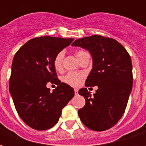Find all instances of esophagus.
<instances>
[{"instance_id": "obj_1", "label": "esophagus", "mask_w": 146, "mask_h": 146, "mask_svg": "<svg viewBox=\"0 0 146 146\" xmlns=\"http://www.w3.org/2000/svg\"><path fill=\"white\" fill-rule=\"evenodd\" d=\"M74 92H75V95H77V94H78V89H74Z\"/></svg>"}]
</instances>
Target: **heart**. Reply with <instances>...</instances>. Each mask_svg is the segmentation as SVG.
I'll use <instances>...</instances> for the list:
<instances>
[{"label":"heart","instance_id":"obj_1","mask_svg":"<svg viewBox=\"0 0 146 146\" xmlns=\"http://www.w3.org/2000/svg\"><path fill=\"white\" fill-rule=\"evenodd\" d=\"M88 54L86 51L84 50H77L75 52V54L79 59V61L82 58L84 55ZM62 62H63V53L62 52H59L58 53L53 61V64H54V67L57 71H60L62 69ZM84 74L82 73H73V72H70L63 77L64 82L68 84H70L73 87H77L79 85L81 80L84 78Z\"/></svg>","mask_w":146,"mask_h":146}]
</instances>
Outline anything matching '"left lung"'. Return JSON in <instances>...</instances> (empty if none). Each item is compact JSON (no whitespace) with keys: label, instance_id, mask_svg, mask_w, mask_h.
Masks as SVG:
<instances>
[{"label":"left lung","instance_id":"obj_1","mask_svg":"<svg viewBox=\"0 0 146 146\" xmlns=\"http://www.w3.org/2000/svg\"><path fill=\"white\" fill-rule=\"evenodd\" d=\"M72 45L91 53L93 66L85 86H98L93 95L87 88L79 90L86 102L85 106L78 110L80 120L93 131L108 130L122 117L131 92V56L116 40L99 35L77 39Z\"/></svg>","mask_w":146,"mask_h":146}]
</instances>
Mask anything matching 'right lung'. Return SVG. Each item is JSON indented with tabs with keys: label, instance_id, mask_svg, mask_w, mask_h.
Returning a JSON list of instances; mask_svg holds the SVG:
<instances>
[{
	"label": "right lung",
	"instance_id": "add662e5",
	"mask_svg": "<svg viewBox=\"0 0 146 146\" xmlns=\"http://www.w3.org/2000/svg\"><path fill=\"white\" fill-rule=\"evenodd\" d=\"M73 38L40 36L30 40L15 53L9 80V92L19 116L38 131L54 127L62 110L74 96L70 85L57 78L53 61ZM48 82L57 88L50 92Z\"/></svg>",
	"mask_w": 146,
	"mask_h": 146
}]
</instances>
